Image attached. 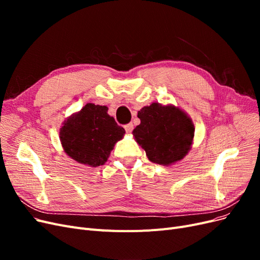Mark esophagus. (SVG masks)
<instances>
[{"label": "esophagus", "mask_w": 260, "mask_h": 260, "mask_svg": "<svg viewBox=\"0 0 260 260\" xmlns=\"http://www.w3.org/2000/svg\"><path fill=\"white\" fill-rule=\"evenodd\" d=\"M124 129H125V131H127L128 133H131L132 132V130H133V124L130 122V123H127L124 125Z\"/></svg>", "instance_id": "34e87169"}]
</instances>
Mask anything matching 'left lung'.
<instances>
[{"label":"left lung","mask_w":260,"mask_h":260,"mask_svg":"<svg viewBox=\"0 0 260 260\" xmlns=\"http://www.w3.org/2000/svg\"><path fill=\"white\" fill-rule=\"evenodd\" d=\"M141 123L133 130L147 158L159 165L174 164L187 154L194 137V125L175 106L153 103L138 113Z\"/></svg>","instance_id":"1"}]
</instances>
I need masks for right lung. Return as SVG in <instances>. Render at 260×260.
I'll list each match as a JSON object with an SVG mask.
<instances>
[{
	"mask_svg": "<svg viewBox=\"0 0 260 260\" xmlns=\"http://www.w3.org/2000/svg\"><path fill=\"white\" fill-rule=\"evenodd\" d=\"M107 111L106 106L89 103L65 121L60 142L73 159L92 167L105 164L115 143L124 135V129Z\"/></svg>",
	"mask_w": 260,
	"mask_h": 260,
	"instance_id": "add662e5",
	"label": "right lung"
}]
</instances>
